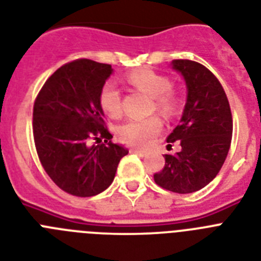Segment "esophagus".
<instances>
[{"mask_svg": "<svg viewBox=\"0 0 261 261\" xmlns=\"http://www.w3.org/2000/svg\"><path fill=\"white\" fill-rule=\"evenodd\" d=\"M131 152H134V154H138L139 156H146L147 155V151L144 150H139V148H130Z\"/></svg>", "mask_w": 261, "mask_h": 261, "instance_id": "34e87169", "label": "esophagus"}]
</instances>
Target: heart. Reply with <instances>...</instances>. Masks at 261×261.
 Returning a JSON list of instances; mask_svg holds the SVG:
<instances>
[{
    "mask_svg": "<svg viewBox=\"0 0 261 261\" xmlns=\"http://www.w3.org/2000/svg\"><path fill=\"white\" fill-rule=\"evenodd\" d=\"M127 81L133 87L154 98L152 111H158L166 118L175 117L180 111L183 99L172 90V81L170 76L151 69H141L128 74ZM98 100L100 109L110 118H119L122 115L120 91L113 82H107L102 86ZM162 126L163 123L159 117L127 120L118 127V138L126 144L146 147L161 133Z\"/></svg>",
    "mask_w": 261,
    "mask_h": 261,
    "instance_id": "b5f03b06",
    "label": "heart"
}]
</instances>
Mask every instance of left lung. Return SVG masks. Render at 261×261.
Returning <instances> with one entry per match:
<instances>
[{
  "label": "left lung",
  "instance_id": "1",
  "mask_svg": "<svg viewBox=\"0 0 261 261\" xmlns=\"http://www.w3.org/2000/svg\"><path fill=\"white\" fill-rule=\"evenodd\" d=\"M172 67L187 85V102L180 123L167 137L179 152L164 155L166 164L154 175L167 191L191 194L214 180L224 163L232 139V114L219 80L201 63L174 60Z\"/></svg>",
  "mask_w": 261,
  "mask_h": 261
}]
</instances>
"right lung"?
Segmentation results:
<instances>
[{
  "label": "right lung",
  "mask_w": 261,
  "mask_h": 261,
  "mask_svg": "<svg viewBox=\"0 0 261 261\" xmlns=\"http://www.w3.org/2000/svg\"><path fill=\"white\" fill-rule=\"evenodd\" d=\"M111 74L107 63L71 61L47 78L34 102L33 135L39 162L50 179L74 196L105 191L119 161L128 154L111 142L98 100Z\"/></svg>",
  "instance_id": "obj_1"
}]
</instances>
